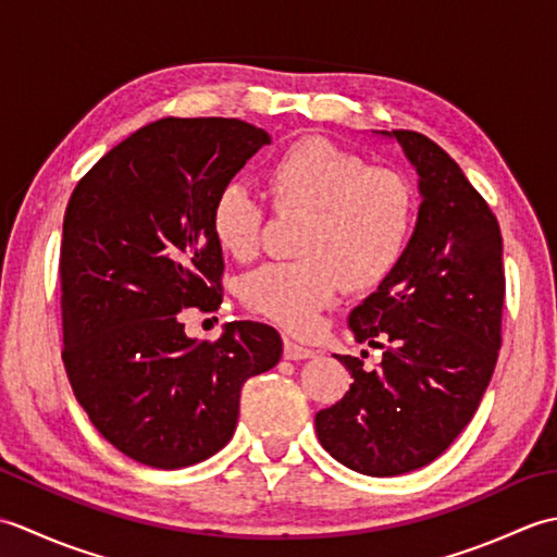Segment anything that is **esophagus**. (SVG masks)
Segmentation results:
<instances>
[{"instance_id":"1","label":"esophagus","mask_w":557,"mask_h":557,"mask_svg":"<svg viewBox=\"0 0 557 557\" xmlns=\"http://www.w3.org/2000/svg\"><path fill=\"white\" fill-rule=\"evenodd\" d=\"M313 354H315L313 349L299 345V342L285 339V359H289V361H301V359H311Z\"/></svg>"}]
</instances>
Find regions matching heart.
<instances>
[{"label":"heart","instance_id":"obj_1","mask_svg":"<svg viewBox=\"0 0 557 557\" xmlns=\"http://www.w3.org/2000/svg\"><path fill=\"white\" fill-rule=\"evenodd\" d=\"M268 188L277 212L306 215L297 236L301 258L248 272L242 299L268 321L309 335L342 287H375L397 265L411 239L417 196L401 174L369 168L325 138H301L282 150L270 162ZM263 224V200L251 184L220 186L210 230L224 253L251 260Z\"/></svg>","mask_w":557,"mask_h":557}]
</instances>
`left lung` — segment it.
Returning a JSON list of instances; mask_svg holds the SVG:
<instances>
[{
	"label": "left lung",
	"mask_w": 557,
	"mask_h": 557,
	"mask_svg": "<svg viewBox=\"0 0 557 557\" xmlns=\"http://www.w3.org/2000/svg\"><path fill=\"white\" fill-rule=\"evenodd\" d=\"M395 140L419 176L417 227L397 265L349 313L357 342L383 349L375 371L337 357L354 383L315 413L318 441L366 476L431 465L471 421L500 349L503 236L459 164L417 132Z\"/></svg>",
	"instance_id": "left-lung-1"
}]
</instances>
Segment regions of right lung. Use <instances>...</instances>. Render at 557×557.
Instances as JSON below:
<instances>
[{"instance_id":"add662e5","label":"right lung","mask_w":557,"mask_h":557,"mask_svg":"<svg viewBox=\"0 0 557 557\" xmlns=\"http://www.w3.org/2000/svg\"><path fill=\"white\" fill-rule=\"evenodd\" d=\"M268 144L239 120L168 116L114 146L71 194L62 359L92 425L140 465L180 469L215 455L234 435L244 383L282 357L270 325L234 321L208 342L180 321L188 306L222 304L210 206Z\"/></svg>"}]
</instances>
